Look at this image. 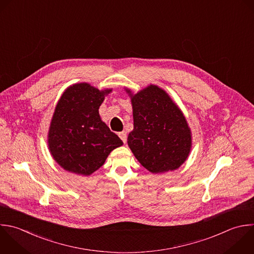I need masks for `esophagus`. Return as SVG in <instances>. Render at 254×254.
Here are the masks:
<instances>
[{
    "label": "esophagus",
    "instance_id": "1",
    "mask_svg": "<svg viewBox=\"0 0 254 254\" xmlns=\"http://www.w3.org/2000/svg\"><path fill=\"white\" fill-rule=\"evenodd\" d=\"M118 136H119L120 139L123 141V143H126V142H127V134H126L125 131L119 132V133H118Z\"/></svg>",
    "mask_w": 254,
    "mask_h": 254
}]
</instances>
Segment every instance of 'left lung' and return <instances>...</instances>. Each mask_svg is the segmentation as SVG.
<instances>
[{
  "mask_svg": "<svg viewBox=\"0 0 254 254\" xmlns=\"http://www.w3.org/2000/svg\"><path fill=\"white\" fill-rule=\"evenodd\" d=\"M134 129L128 145L151 173L178 169L188 158L191 138L187 120L170 96L156 85L131 94Z\"/></svg>",
  "mask_w": 254,
  "mask_h": 254,
  "instance_id": "left-lung-1",
  "label": "left lung"
}]
</instances>
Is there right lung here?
I'll list each match as a JSON object with an SVG mask.
<instances>
[{"instance_id": "add662e5", "label": "right lung", "mask_w": 254, "mask_h": 254, "mask_svg": "<svg viewBox=\"0 0 254 254\" xmlns=\"http://www.w3.org/2000/svg\"><path fill=\"white\" fill-rule=\"evenodd\" d=\"M111 89L87 83L68 87L62 95L50 127L49 147L64 170L88 176L98 170L123 142L101 121L98 109Z\"/></svg>"}]
</instances>
